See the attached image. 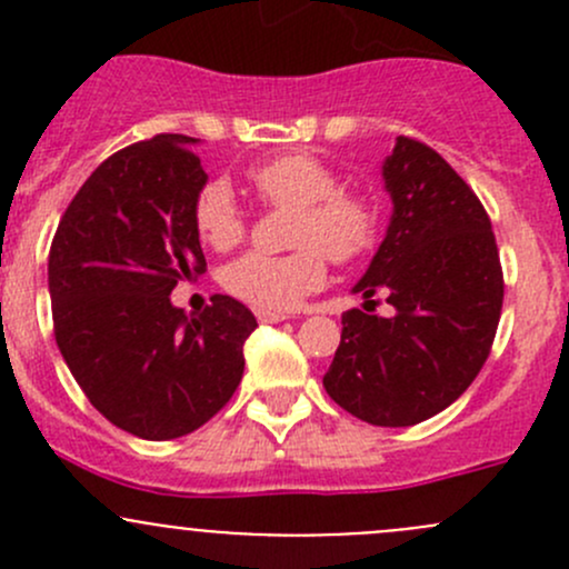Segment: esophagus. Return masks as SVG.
<instances>
[{
  "mask_svg": "<svg viewBox=\"0 0 569 569\" xmlns=\"http://www.w3.org/2000/svg\"><path fill=\"white\" fill-rule=\"evenodd\" d=\"M256 319L261 321V325H278V321H283L289 317H286V313H280V311H263V308H256Z\"/></svg>",
  "mask_w": 569,
  "mask_h": 569,
  "instance_id": "obj_1",
  "label": "esophagus"
}]
</instances>
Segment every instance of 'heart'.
I'll return each instance as SVG.
<instances>
[{
  "label": "heart",
  "instance_id": "1",
  "mask_svg": "<svg viewBox=\"0 0 569 569\" xmlns=\"http://www.w3.org/2000/svg\"><path fill=\"white\" fill-rule=\"evenodd\" d=\"M250 187L269 206H291L283 256L248 252L222 269V289L263 311H291L327 283V256L363 258L380 237V206L371 194L338 187L327 162L308 151L280 153L248 170ZM194 228L214 250L242 242L244 211L226 181H209L194 200Z\"/></svg>",
  "mask_w": 569,
  "mask_h": 569
}]
</instances>
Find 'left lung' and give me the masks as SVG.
Returning a JSON list of instances; mask_svg holds the SVG:
<instances>
[{"label":"left lung","mask_w":569,"mask_h":569,"mask_svg":"<svg viewBox=\"0 0 569 569\" xmlns=\"http://www.w3.org/2000/svg\"><path fill=\"white\" fill-rule=\"evenodd\" d=\"M391 226L341 317L325 375L338 407L375 427H412L457 401L485 366L503 306L490 217L457 170L423 142L396 137L382 164ZM375 293L392 306L369 315Z\"/></svg>","instance_id":"1"}]
</instances>
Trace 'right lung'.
<instances>
[{
    "label": "right lung",
    "instance_id": "right-lung-1",
    "mask_svg": "<svg viewBox=\"0 0 569 569\" xmlns=\"http://www.w3.org/2000/svg\"><path fill=\"white\" fill-rule=\"evenodd\" d=\"M194 137L157 134L112 153L68 203L49 250L54 338L90 405L123 432L173 440L203 427L242 382L258 321L211 297L187 317L178 280L206 272Z\"/></svg>",
    "mask_w": 569,
    "mask_h": 569
}]
</instances>
